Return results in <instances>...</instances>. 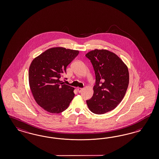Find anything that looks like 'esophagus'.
<instances>
[{
	"label": "esophagus",
	"instance_id": "esophagus-1",
	"mask_svg": "<svg viewBox=\"0 0 159 159\" xmlns=\"http://www.w3.org/2000/svg\"><path fill=\"white\" fill-rule=\"evenodd\" d=\"M82 90H83V88H77V91L79 93H81Z\"/></svg>",
	"mask_w": 159,
	"mask_h": 159
}]
</instances>
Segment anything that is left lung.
Listing matches in <instances>:
<instances>
[{
  "mask_svg": "<svg viewBox=\"0 0 159 159\" xmlns=\"http://www.w3.org/2000/svg\"><path fill=\"white\" fill-rule=\"evenodd\" d=\"M93 67L96 82L93 96L86 100L93 113L103 114L115 109L122 100L129 83L126 65L106 49H94L85 55Z\"/></svg>",
  "mask_w": 159,
  "mask_h": 159,
  "instance_id": "8db88e82",
  "label": "left lung"
}]
</instances>
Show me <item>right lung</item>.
<instances>
[{
	"label": "right lung",
	"mask_w": 159,
	"mask_h": 159,
	"mask_svg": "<svg viewBox=\"0 0 159 159\" xmlns=\"http://www.w3.org/2000/svg\"><path fill=\"white\" fill-rule=\"evenodd\" d=\"M78 53L76 50L52 48L33 59L30 64L29 82L33 96L37 103L50 113L64 111L73 99L74 88L65 84L60 78L66 73L67 66Z\"/></svg>",
	"instance_id": "obj_1"
}]
</instances>
